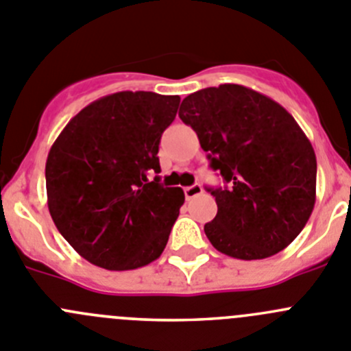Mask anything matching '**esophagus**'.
<instances>
[{"instance_id":"34e87169","label":"esophagus","mask_w":351,"mask_h":351,"mask_svg":"<svg viewBox=\"0 0 351 351\" xmlns=\"http://www.w3.org/2000/svg\"><path fill=\"white\" fill-rule=\"evenodd\" d=\"M199 194H203V187L199 183H194L191 187H185V197L187 199H194Z\"/></svg>"}]
</instances>
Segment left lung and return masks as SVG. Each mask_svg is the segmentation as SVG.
I'll return each mask as SVG.
<instances>
[{"label": "left lung", "mask_w": 351, "mask_h": 351, "mask_svg": "<svg viewBox=\"0 0 351 351\" xmlns=\"http://www.w3.org/2000/svg\"><path fill=\"white\" fill-rule=\"evenodd\" d=\"M180 119L229 187L208 189L217 217L204 226L229 257L257 261L298 238L317 199L315 150L276 101L236 84L208 87L182 101Z\"/></svg>", "instance_id": "left-lung-1"}]
</instances>
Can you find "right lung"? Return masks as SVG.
<instances>
[{
	"instance_id": "right-lung-1",
	"label": "right lung",
	"mask_w": 351,
	"mask_h": 351,
	"mask_svg": "<svg viewBox=\"0 0 351 351\" xmlns=\"http://www.w3.org/2000/svg\"><path fill=\"white\" fill-rule=\"evenodd\" d=\"M178 96L115 93L68 122L45 164L47 203L62 238L94 266L143 267L166 248L185 194L164 187L159 152Z\"/></svg>"
}]
</instances>
